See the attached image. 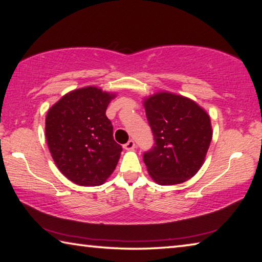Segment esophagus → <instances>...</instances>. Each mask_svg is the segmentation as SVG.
<instances>
[{
  "label": "esophagus",
  "mask_w": 262,
  "mask_h": 262,
  "mask_svg": "<svg viewBox=\"0 0 262 262\" xmlns=\"http://www.w3.org/2000/svg\"><path fill=\"white\" fill-rule=\"evenodd\" d=\"M124 148L125 149H127V150H131V149H134L135 147H136V144H135V141L132 140V139H130L127 141V143L123 146Z\"/></svg>",
  "instance_id": "34e87169"
}]
</instances>
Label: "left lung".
<instances>
[{"mask_svg": "<svg viewBox=\"0 0 262 262\" xmlns=\"http://www.w3.org/2000/svg\"><path fill=\"white\" fill-rule=\"evenodd\" d=\"M155 144L144 153L148 173L160 185L193 177L204 164L212 141L209 115L193 100L160 92L144 101Z\"/></svg>", "mask_w": 262, "mask_h": 262, "instance_id": "obj_1", "label": "left lung"}]
</instances>
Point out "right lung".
I'll return each mask as SVG.
<instances>
[{"label":"right lung","mask_w":262,"mask_h":262,"mask_svg":"<svg viewBox=\"0 0 262 262\" xmlns=\"http://www.w3.org/2000/svg\"><path fill=\"white\" fill-rule=\"evenodd\" d=\"M116 94L95 86L69 92L46 116V139L55 164L81 186L103 184L117 166L122 146L114 140L105 110Z\"/></svg>","instance_id":"add662e5"}]
</instances>
